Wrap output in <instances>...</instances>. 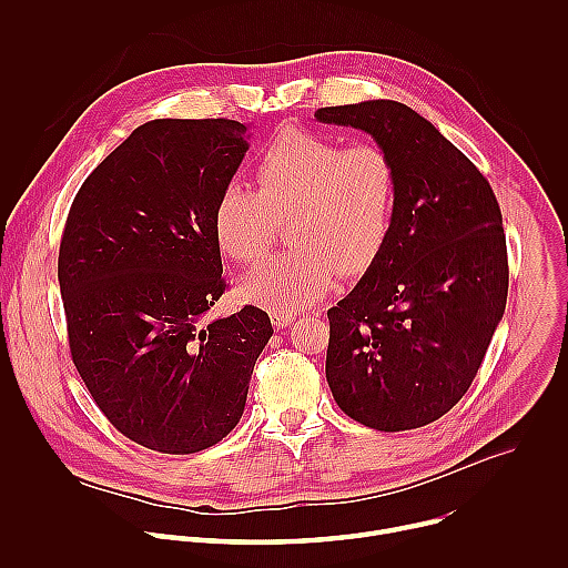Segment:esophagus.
I'll return each instance as SVG.
<instances>
[{
    "mask_svg": "<svg viewBox=\"0 0 568 568\" xmlns=\"http://www.w3.org/2000/svg\"><path fill=\"white\" fill-rule=\"evenodd\" d=\"M270 318L276 328H285L296 316L292 312H283V310H270Z\"/></svg>",
    "mask_w": 568,
    "mask_h": 568,
    "instance_id": "esophagus-1",
    "label": "esophagus"
}]
</instances>
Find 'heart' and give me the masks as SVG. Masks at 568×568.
Here are the masks:
<instances>
[{"instance_id":"heart-1","label":"heart","mask_w":568,"mask_h":568,"mask_svg":"<svg viewBox=\"0 0 568 568\" xmlns=\"http://www.w3.org/2000/svg\"><path fill=\"white\" fill-rule=\"evenodd\" d=\"M256 191L226 184L213 206V233L237 263L256 265L276 245L287 220L292 247L256 270L242 294L270 310L316 303L337 276L366 272L393 229L397 169L373 141L344 145L287 128L261 152Z\"/></svg>"}]
</instances>
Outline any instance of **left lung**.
<instances>
[{
	"label": "left lung",
	"instance_id": "left-lung-1",
	"mask_svg": "<svg viewBox=\"0 0 568 568\" xmlns=\"http://www.w3.org/2000/svg\"><path fill=\"white\" fill-rule=\"evenodd\" d=\"M314 116L371 134L397 169L386 245L328 310V386L339 409L371 429L425 427L467 393L506 312L499 202L471 161L407 105L364 101Z\"/></svg>",
	"mask_w": 568,
	"mask_h": 568
}]
</instances>
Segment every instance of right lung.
I'll return each mask as SVG.
<instances>
[{
  "label": "right lung",
  "mask_w": 568,
  "mask_h": 568,
  "mask_svg": "<svg viewBox=\"0 0 568 568\" xmlns=\"http://www.w3.org/2000/svg\"><path fill=\"white\" fill-rule=\"evenodd\" d=\"M247 150L237 121H148L67 215L58 281L71 359L105 418L152 452L220 443L274 333L254 305L206 321L226 287L213 206Z\"/></svg>",
  "instance_id": "add662e5"
}]
</instances>
